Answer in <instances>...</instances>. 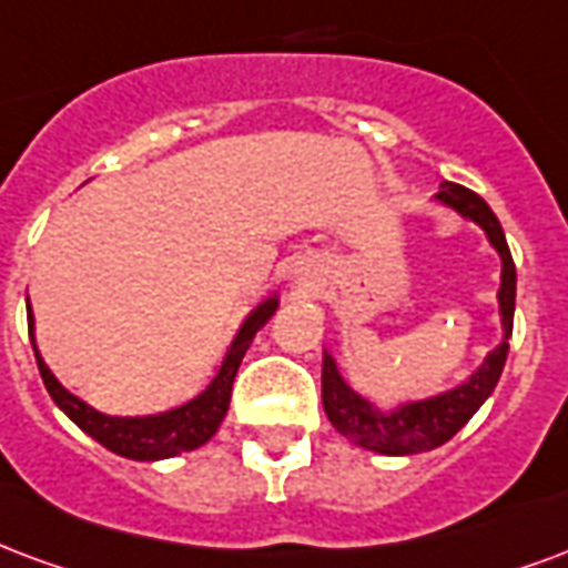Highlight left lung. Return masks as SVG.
I'll list each match as a JSON object with an SVG mask.
<instances>
[{"instance_id":"obj_1","label":"left lung","mask_w":568,"mask_h":568,"mask_svg":"<svg viewBox=\"0 0 568 568\" xmlns=\"http://www.w3.org/2000/svg\"><path fill=\"white\" fill-rule=\"evenodd\" d=\"M436 201L445 204V207L457 210L464 220L476 222L478 229L487 234L490 246L499 252L503 273H499L497 301L499 322H503L506 337L494 352H487L481 367L464 385L443 390V394L427 397V400L400 403L390 413L379 409L367 397H361L358 390L343 379L337 358L331 352H325V358H322V403H325L327 418L346 439H352L361 448H369V452H379V455H418V452H430L436 445L448 443L478 413V406L490 397V390L497 388L499 373L506 367L518 273H515V262H511L503 225L494 216V210L487 207V201L476 195L473 189L443 183L439 192H436Z\"/></svg>"}]
</instances>
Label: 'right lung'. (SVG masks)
Returning a JSON list of instances; mask_svg holds the SVG:
<instances>
[{"instance_id":"right-lung-1","label":"right lung","mask_w":568,"mask_h":568,"mask_svg":"<svg viewBox=\"0 0 568 568\" xmlns=\"http://www.w3.org/2000/svg\"><path fill=\"white\" fill-rule=\"evenodd\" d=\"M280 297H264L262 304L252 310L250 316L243 318L237 337L231 339L229 352L222 358L216 376L210 379V385L201 390L199 397H192L183 406H174L168 413L159 415H104L99 409H92L90 403H83L81 397H74L71 390L60 385V379L50 373V367L41 358V352L36 346V318H32V306L27 304V322H29V339L36 348L38 373L44 379V388L53 397V403L60 406L62 413L69 415L71 422L81 427L83 434L92 436L95 443H102L108 452L129 460H162V457H174L180 452H192L210 439L220 430L222 418L229 413L231 403V385L237 376L243 355L250 348L252 337L267 325V318L276 313Z\"/></svg>"}]
</instances>
